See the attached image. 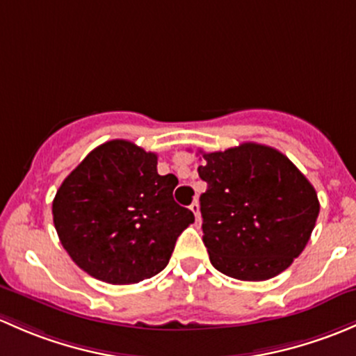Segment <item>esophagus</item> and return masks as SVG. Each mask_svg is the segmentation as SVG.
<instances>
[{
	"label": "esophagus",
	"mask_w": 356,
	"mask_h": 356,
	"mask_svg": "<svg viewBox=\"0 0 356 356\" xmlns=\"http://www.w3.org/2000/svg\"><path fill=\"white\" fill-rule=\"evenodd\" d=\"M190 209H192L193 216H195L197 226H200V207H199V202H193L192 205H190Z\"/></svg>",
	"instance_id": "esophagus-1"
}]
</instances>
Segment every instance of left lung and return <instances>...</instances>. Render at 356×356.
<instances>
[{"mask_svg":"<svg viewBox=\"0 0 356 356\" xmlns=\"http://www.w3.org/2000/svg\"><path fill=\"white\" fill-rule=\"evenodd\" d=\"M202 156V240L212 266L241 281L288 269L309 243L321 209L309 179L284 154L254 142Z\"/></svg>","mask_w":356,"mask_h":356,"instance_id":"8db88e82","label":"left lung"}]
</instances>
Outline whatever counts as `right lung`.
Instances as JSON below:
<instances>
[{"instance_id":"right-lung-1","label":"right lung","mask_w":356,"mask_h":356,"mask_svg":"<svg viewBox=\"0 0 356 356\" xmlns=\"http://www.w3.org/2000/svg\"><path fill=\"white\" fill-rule=\"evenodd\" d=\"M175 175L128 140L99 145L65 178L53 221L73 262L109 284H134L164 269L177 238L195 221L175 202Z\"/></svg>"}]
</instances>
